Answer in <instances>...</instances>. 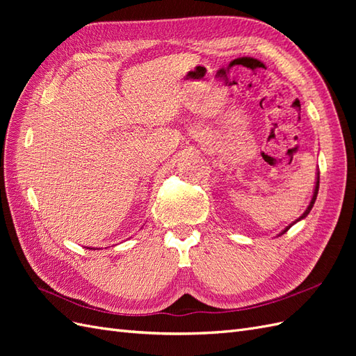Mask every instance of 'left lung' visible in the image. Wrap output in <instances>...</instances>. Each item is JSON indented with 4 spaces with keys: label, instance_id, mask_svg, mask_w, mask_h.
I'll use <instances>...</instances> for the list:
<instances>
[{
    "label": "left lung",
    "instance_id": "1",
    "mask_svg": "<svg viewBox=\"0 0 356 356\" xmlns=\"http://www.w3.org/2000/svg\"><path fill=\"white\" fill-rule=\"evenodd\" d=\"M318 190H319V172H318V174H316V182H315V190H314V196H312V200H310V203H309V207H307V209L303 212V215H301V217L300 218H297L293 224H289L288 225V227L281 233V234H284L285 232H288L289 230V227H291V225H294L297 221H300V220H303V218H306L307 217V213L312 211V208H314V204H315V200H316V196H318Z\"/></svg>",
    "mask_w": 356,
    "mask_h": 356
}]
</instances>
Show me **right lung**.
Here are the masks:
<instances>
[{"instance_id": "add662e5", "label": "right lung", "mask_w": 356, "mask_h": 356, "mask_svg": "<svg viewBox=\"0 0 356 356\" xmlns=\"http://www.w3.org/2000/svg\"><path fill=\"white\" fill-rule=\"evenodd\" d=\"M89 250H90V248H89Z\"/></svg>"}]
</instances>
